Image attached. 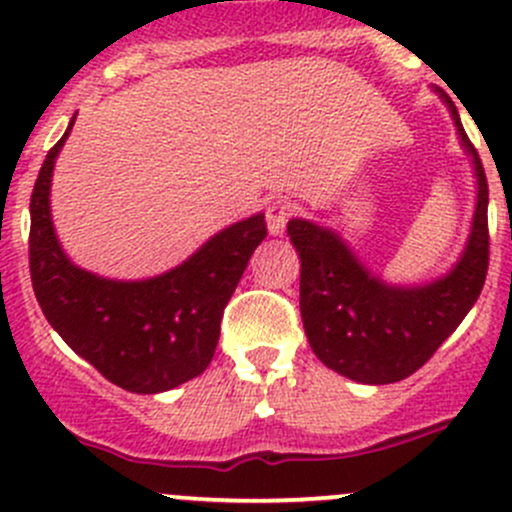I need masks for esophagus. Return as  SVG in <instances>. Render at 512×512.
I'll return each instance as SVG.
<instances>
[{"mask_svg": "<svg viewBox=\"0 0 512 512\" xmlns=\"http://www.w3.org/2000/svg\"><path fill=\"white\" fill-rule=\"evenodd\" d=\"M294 206L289 201H272L267 206V228H270L272 235H284L287 230V223L292 220Z\"/></svg>", "mask_w": 512, "mask_h": 512, "instance_id": "obj_1", "label": "esophagus"}]
</instances>
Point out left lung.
Masks as SVG:
<instances>
[{"label": "left lung", "instance_id": "obj_1", "mask_svg": "<svg viewBox=\"0 0 512 512\" xmlns=\"http://www.w3.org/2000/svg\"><path fill=\"white\" fill-rule=\"evenodd\" d=\"M449 105L461 144L471 154L478 201L466 250L446 277L424 287H392L370 274L333 230L289 220L301 257L299 306L311 351L355 383L387 385L410 378L456 331L481 294L488 272V181L478 152Z\"/></svg>", "mask_w": 512, "mask_h": 512}]
</instances>
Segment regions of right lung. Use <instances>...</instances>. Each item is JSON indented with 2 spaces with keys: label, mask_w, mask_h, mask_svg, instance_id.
I'll use <instances>...</instances> for the list:
<instances>
[{
  "label": "right lung",
  "mask_w": 512,
  "mask_h": 512,
  "mask_svg": "<svg viewBox=\"0 0 512 512\" xmlns=\"http://www.w3.org/2000/svg\"><path fill=\"white\" fill-rule=\"evenodd\" d=\"M66 134L46 154L31 193L29 267L48 324L110 383L139 395L193 380L213 360L223 309L252 252L267 238L265 215L213 235L184 265L142 282H117L75 267L51 223V176Z\"/></svg>",
  "instance_id": "right-lung-1"
}]
</instances>
